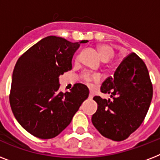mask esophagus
<instances>
[{
    "label": "esophagus",
    "instance_id": "esophagus-1",
    "mask_svg": "<svg viewBox=\"0 0 160 160\" xmlns=\"http://www.w3.org/2000/svg\"><path fill=\"white\" fill-rule=\"evenodd\" d=\"M89 98H90V99H92V98H93V94L91 92H90V95H89Z\"/></svg>",
    "mask_w": 160,
    "mask_h": 160
}]
</instances>
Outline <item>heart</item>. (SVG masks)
I'll use <instances>...</instances> for the list:
<instances>
[{"label":"heart","instance_id":"b5f03b06","mask_svg":"<svg viewBox=\"0 0 160 160\" xmlns=\"http://www.w3.org/2000/svg\"><path fill=\"white\" fill-rule=\"evenodd\" d=\"M98 49H99V51H100V55H101V58L104 61H109L110 59H111L114 55V49L112 48L111 46L107 45V44H101L100 46H98ZM83 78L85 81H90L92 80L93 78H96L95 75H90V73H85L83 75Z\"/></svg>","mask_w":160,"mask_h":160}]
</instances>
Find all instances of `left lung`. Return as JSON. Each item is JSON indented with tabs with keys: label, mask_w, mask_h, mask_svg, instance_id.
Listing matches in <instances>:
<instances>
[{
	"label": "left lung",
	"mask_w": 160,
	"mask_h": 160,
	"mask_svg": "<svg viewBox=\"0 0 160 160\" xmlns=\"http://www.w3.org/2000/svg\"><path fill=\"white\" fill-rule=\"evenodd\" d=\"M100 91L110 94L112 99L93 98L98 109L92 124L105 138L122 141L140 126L151 103L153 86L146 65L135 53L129 54L114 76L102 83Z\"/></svg>",
	"instance_id": "obj_1"
}]
</instances>
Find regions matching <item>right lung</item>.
Here are the masks:
<instances>
[{
  "mask_svg": "<svg viewBox=\"0 0 160 160\" xmlns=\"http://www.w3.org/2000/svg\"><path fill=\"white\" fill-rule=\"evenodd\" d=\"M50 36L19 58L11 80L10 104L19 124L34 136L55 138L71 122L89 96L78 83L70 92L59 90V76L72 69V58L81 43Z\"/></svg>",
  "mask_w": 160,
  "mask_h": 160,
  "instance_id": "add662e5",
  "label": "right lung"
}]
</instances>
